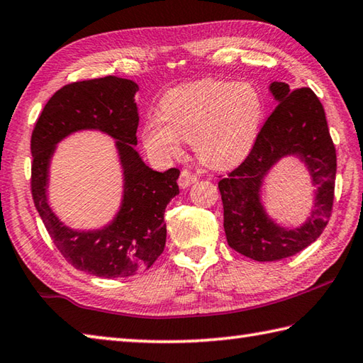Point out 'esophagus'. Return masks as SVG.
<instances>
[{
  "mask_svg": "<svg viewBox=\"0 0 363 363\" xmlns=\"http://www.w3.org/2000/svg\"><path fill=\"white\" fill-rule=\"evenodd\" d=\"M199 179V176H196L195 173H192V171L189 169H182L181 171V176H179V187L181 189H186L189 186H192V184Z\"/></svg>",
  "mask_w": 363,
  "mask_h": 363,
  "instance_id": "obj_1",
  "label": "esophagus"
}]
</instances>
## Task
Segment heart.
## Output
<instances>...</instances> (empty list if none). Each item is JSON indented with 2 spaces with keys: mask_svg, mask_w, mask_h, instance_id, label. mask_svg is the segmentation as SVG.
I'll list each match as a JSON object with an SVG mask.
<instances>
[{
  "mask_svg": "<svg viewBox=\"0 0 363 363\" xmlns=\"http://www.w3.org/2000/svg\"><path fill=\"white\" fill-rule=\"evenodd\" d=\"M262 117L263 98L252 84L201 81L169 90L159 116L143 123L141 138L159 159H173L181 140L190 141L206 167L223 169L249 154Z\"/></svg>",
  "mask_w": 363,
  "mask_h": 363,
  "instance_id": "heart-1",
  "label": "heart"
}]
</instances>
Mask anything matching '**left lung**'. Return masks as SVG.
Here are the masks:
<instances>
[{
	"instance_id": "1",
	"label": "left lung",
	"mask_w": 363,
	"mask_h": 363,
	"mask_svg": "<svg viewBox=\"0 0 363 363\" xmlns=\"http://www.w3.org/2000/svg\"><path fill=\"white\" fill-rule=\"evenodd\" d=\"M269 90L278 104L245 162L219 181L228 246L257 262L287 259L319 238L332 216L337 174V150L324 106L314 91L308 87L291 90L286 82H273ZM287 155L307 163L318 187L312 216L292 230L276 226L259 201L262 177Z\"/></svg>"
}]
</instances>
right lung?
<instances>
[{
	"instance_id": "1",
	"label": "right lung",
	"mask_w": 363,
	"mask_h": 363,
	"mask_svg": "<svg viewBox=\"0 0 363 363\" xmlns=\"http://www.w3.org/2000/svg\"><path fill=\"white\" fill-rule=\"evenodd\" d=\"M136 91L133 81L116 76L68 84L52 95L31 133V195L38 213L67 262L100 278H128L154 265L167 241L164 208L179 194V169L159 173L136 152ZM79 129L113 135L124 168L123 206L109 226L95 233L63 226L45 194L56 143Z\"/></svg>"
}]
</instances>
